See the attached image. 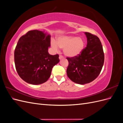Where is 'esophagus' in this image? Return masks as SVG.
<instances>
[{
	"label": "esophagus",
	"instance_id": "34e87169",
	"mask_svg": "<svg viewBox=\"0 0 123 123\" xmlns=\"http://www.w3.org/2000/svg\"><path fill=\"white\" fill-rule=\"evenodd\" d=\"M63 58H64V57H63L62 55H59V59H60V60H61V59H63Z\"/></svg>",
	"mask_w": 123,
	"mask_h": 123
}]
</instances>
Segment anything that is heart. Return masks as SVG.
Instances as JSON below:
<instances>
[{"mask_svg": "<svg viewBox=\"0 0 123 123\" xmlns=\"http://www.w3.org/2000/svg\"><path fill=\"white\" fill-rule=\"evenodd\" d=\"M51 47L55 52L59 51V48L64 49V54L69 57L77 56L82 52L85 45L83 38L73 35H62L57 38V42L52 39Z\"/></svg>", "mask_w": 123, "mask_h": 123, "instance_id": "obj_1", "label": "heart"}]
</instances>
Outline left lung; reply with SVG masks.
<instances>
[{
	"label": "left lung",
	"mask_w": 123,
	"mask_h": 123,
	"mask_svg": "<svg viewBox=\"0 0 123 123\" xmlns=\"http://www.w3.org/2000/svg\"><path fill=\"white\" fill-rule=\"evenodd\" d=\"M84 33L87 39V47L77 56L67 58L69 62L67 76L80 85L94 80L101 71L104 62L103 47L98 37L88 32Z\"/></svg>",
	"instance_id": "left-lung-1"
}]
</instances>
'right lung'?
Returning a JSON list of instances; mask_svg holds the SVG:
<instances>
[{
  "mask_svg": "<svg viewBox=\"0 0 123 123\" xmlns=\"http://www.w3.org/2000/svg\"><path fill=\"white\" fill-rule=\"evenodd\" d=\"M50 46L51 35L44 31H30L18 40L14 51L15 65L25 82L39 85L49 79L52 69L59 62L58 54L48 52Z\"/></svg>",
  "mask_w": 123,
  "mask_h": 123,
  "instance_id": "1",
  "label": "right lung"
}]
</instances>
